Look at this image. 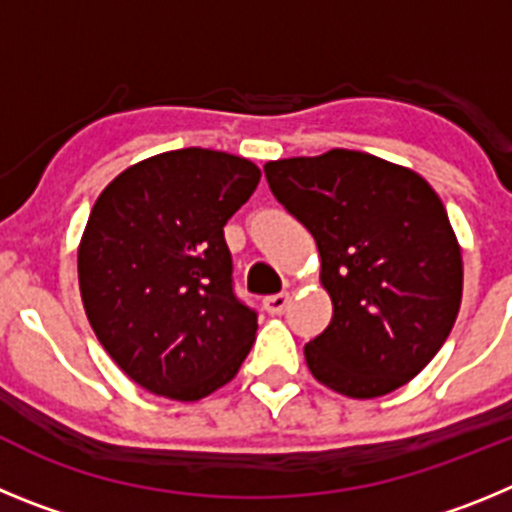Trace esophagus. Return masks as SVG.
<instances>
[{"instance_id": "obj_1", "label": "esophagus", "mask_w": 512, "mask_h": 512, "mask_svg": "<svg viewBox=\"0 0 512 512\" xmlns=\"http://www.w3.org/2000/svg\"><path fill=\"white\" fill-rule=\"evenodd\" d=\"M289 302H292V297H289L287 292H279V295H269L264 300V310L269 312V315H282V312L289 307Z\"/></svg>"}]
</instances>
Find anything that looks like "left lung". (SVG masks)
<instances>
[{"instance_id": "8db88e82", "label": "left lung", "mask_w": 512, "mask_h": 512, "mask_svg": "<svg viewBox=\"0 0 512 512\" xmlns=\"http://www.w3.org/2000/svg\"><path fill=\"white\" fill-rule=\"evenodd\" d=\"M271 194L312 233L333 318L305 346L312 377L356 400L395 392L449 338L461 251L415 171L361 151L269 161Z\"/></svg>"}]
</instances>
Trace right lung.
Returning <instances> with one entry per match:
<instances>
[{
    "mask_svg": "<svg viewBox=\"0 0 512 512\" xmlns=\"http://www.w3.org/2000/svg\"><path fill=\"white\" fill-rule=\"evenodd\" d=\"M259 179L248 158L179 148L125 169L94 202L79 246L84 310L112 361L153 395H212L256 341L223 228Z\"/></svg>",
    "mask_w": 512,
    "mask_h": 512,
    "instance_id": "add662e5",
    "label": "right lung"
}]
</instances>
